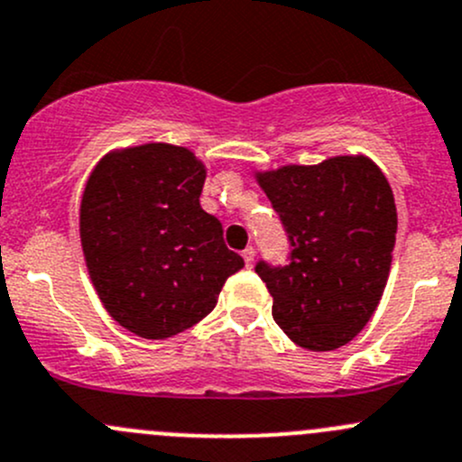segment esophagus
Returning <instances> with one entry per match:
<instances>
[{
	"instance_id": "34e87169",
	"label": "esophagus",
	"mask_w": 462,
	"mask_h": 462,
	"mask_svg": "<svg viewBox=\"0 0 462 462\" xmlns=\"http://www.w3.org/2000/svg\"><path fill=\"white\" fill-rule=\"evenodd\" d=\"M241 254H244L245 265H248V268H250V265H253V261H254V248H253V245H248V248H245Z\"/></svg>"
}]
</instances>
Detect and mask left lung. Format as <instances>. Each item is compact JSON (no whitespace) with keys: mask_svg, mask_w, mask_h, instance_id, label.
Returning <instances> with one entry per match:
<instances>
[{"mask_svg":"<svg viewBox=\"0 0 462 462\" xmlns=\"http://www.w3.org/2000/svg\"><path fill=\"white\" fill-rule=\"evenodd\" d=\"M291 239V263L257 274L273 318L295 344L335 351L366 326L384 292L398 212L380 167L365 153L254 171Z\"/></svg>","mask_w":462,"mask_h":462,"instance_id":"1","label":"left lung"}]
</instances>
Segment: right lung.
Masks as SVG:
<instances>
[{"instance_id": "add662e5", "label": "right lung", "mask_w": 462, "mask_h": 462, "mask_svg": "<svg viewBox=\"0 0 462 462\" xmlns=\"http://www.w3.org/2000/svg\"><path fill=\"white\" fill-rule=\"evenodd\" d=\"M208 167L192 149H114L88 174L80 244L106 313L129 333L165 339L199 324L244 259L199 203Z\"/></svg>"}]
</instances>
